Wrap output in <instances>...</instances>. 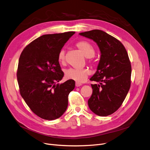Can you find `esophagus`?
Wrapping results in <instances>:
<instances>
[{
  "instance_id": "obj_1",
  "label": "esophagus",
  "mask_w": 150,
  "mask_h": 150,
  "mask_svg": "<svg viewBox=\"0 0 150 150\" xmlns=\"http://www.w3.org/2000/svg\"><path fill=\"white\" fill-rule=\"evenodd\" d=\"M81 85H82V84H81V83H77V82L75 83V86L76 87H80Z\"/></svg>"
}]
</instances>
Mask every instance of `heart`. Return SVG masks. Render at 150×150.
Instances as JSON below:
<instances>
[{
    "mask_svg": "<svg viewBox=\"0 0 150 150\" xmlns=\"http://www.w3.org/2000/svg\"><path fill=\"white\" fill-rule=\"evenodd\" d=\"M75 46L86 57H87L89 63H94L95 62V60L93 59V56L95 54V49L91 43L87 41V40H80L75 44ZM57 59L59 63H64L65 52L63 50L59 51L57 56ZM90 74V71L87 68H83V69H81L71 68L66 72V77L67 79H72L75 81L77 83H81L84 82Z\"/></svg>",
    "mask_w": 150,
    "mask_h": 150,
    "instance_id": "1",
    "label": "heart"
}]
</instances>
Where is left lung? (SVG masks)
<instances>
[{"label":"left lung","instance_id":"obj_1","mask_svg":"<svg viewBox=\"0 0 150 150\" xmlns=\"http://www.w3.org/2000/svg\"><path fill=\"white\" fill-rule=\"evenodd\" d=\"M79 35L96 42L101 53L97 71L90 79L99 84H91L88 106L99 116L110 115L121 106L130 87L132 67L127 52L119 40L102 30Z\"/></svg>","mask_w":150,"mask_h":150}]
</instances>
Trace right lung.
Instances as JSON below:
<instances>
[{"mask_svg": "<svg viewBox=\"0 0 150 150\" xmlns=\"http://www.w3.org/2000/svg\"><path fill=\"white\" fill-rule=\"evenodd\" d=\"M75 33L42 35L27 45L20 56L17 76L20 94L32 111L42 119L61 117L75 88L72 79L56 84L64 76L58 54Z\"/></svg>", "mask_w": 150, "mask_h": 150, "instance_id": "1", "label": "right lung"}]
</instances>
